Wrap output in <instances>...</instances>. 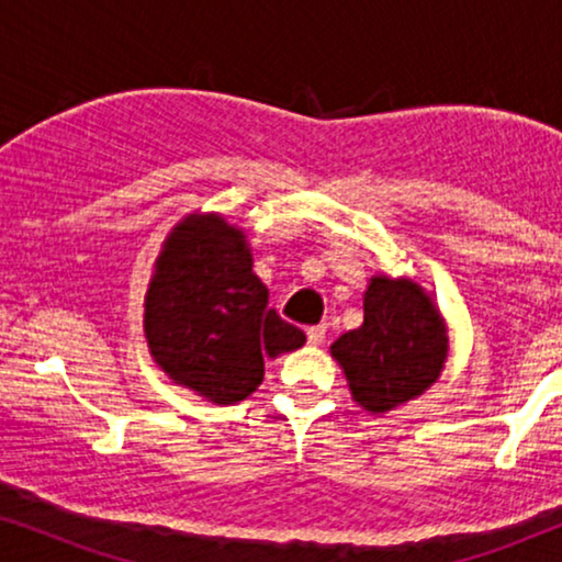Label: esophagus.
Segmentation results:
<instances>
[{"instance_id":"1","label":"esophagus","mask_w":562,"mask_h":562,"mask_svg":"<svg viewBox=\"0 0 562 562\" xmlns=\"http://www.w3.org/2000/svg\"><path fill=\"white\" fill-rule=\"evenodd\" d=\"M325 335H327V327L325 325H314V327L306 329V342L317 348V345L325 342Z\"/></svg>"}]
</instances>
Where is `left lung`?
<instances>
[{
  "label": "left lung",
  "mask_w": 562,
  "mask_h": 562,
  "mask_svg": "<svg viewBox=\"0 0 562 562\" xmlns=\"http://www.w3.org/2000/svg\"><path fill=\"white\" fill-rule=\"evenodd\" d=\"M333 356L352 398L379 414L432 386L448 358V337L417 283L379 276L363 296V325L337 337Z\"/></svg>",
  "instance_id": "8db88e82"
}]
</instances>
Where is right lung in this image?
I'll return each mask as SVG.
<instances>
[{"instance_id":"add662e5","label":"right lung","mask_w":562,"mask_h":562,"mask_svg":"<svg viewBox=\"0 0 562 562\" xmlns=\"http://www.w3.org/2000/svg\"><path fill=\"white\" fill-rule=\"evenodd\" d=\"M145 337L176 383L235 404L263 381V358L302 348L304 333L268 310L245 235L191 214L168 237L145 296Z\"/></svg>"}]
</instances>
